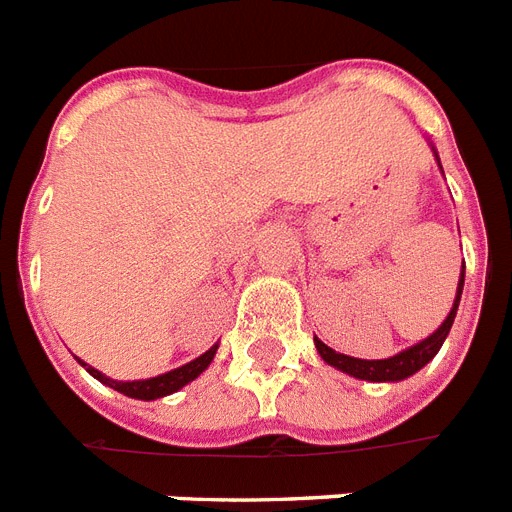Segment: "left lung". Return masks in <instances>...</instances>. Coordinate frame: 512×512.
<instances>
[{"label":"left lung","mask_w":512,"mask_h":512,"mask_svg":"<svg viewBox=\"0 0 512 512\" xmlns=\"http://www.w3.org/2000/svg\"><path fill=\"white\" fill-rule=\"evenodd\" d=\"M430 148H433V156H436L438 170L444 172V167H441V159H438L436 146H430ZM462 268H465V263H462ZM462 287H465V271H460L454 305H452V311H449V316L444 319V324H441V327H438L433 335L425 337V340L414 342V345H409V348H404V350H398L396 356L366 361V358H353V356H345V353H337V350H332L329 345H324L319 337H313V342H316V350H319V356L324 358L329 366H335V369H340L342 374H350V377H356V380H366V382L406 380V377H412L414 372H420L422 366L430 364V361H433V356H436L438 350H441V345H444L446 335H449V329H452V324H454L457 308H460Z\"/></svg>","instance_id":"8db88e82"}]
</instances>
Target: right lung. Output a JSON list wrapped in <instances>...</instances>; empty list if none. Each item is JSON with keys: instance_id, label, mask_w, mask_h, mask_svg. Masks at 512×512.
Returning <instances> with one entry per match:
<instances>
[{"instance_id": "right-lung-1", "label": "right lung", "mask_w": 512, "mask_h": 512, "mask_svg": "<svg viewBox=\"0 0 512 512\" xmlns=\"http://www.w3.org/2000/svg\"><path fill=\"white\" fill-rule=\"evenodd\" d=\"M215 353H217V342L207 350V353H201L199 358H193V361H188V364L177 366V369H172V372L148 377V380H111V377H106L103 372H98L95 366L84 364L82 358H76V361H79V364H82L84 369H87V372L95 377V380H100L103 385H108V388L119 390V393H124V396H130V398H138V401H156V398H164V396H170V393H177V390L185 388L188 382L196 380V377H199V374L204 372L209 364H212Z\"/></svg>"}]
</instances>
